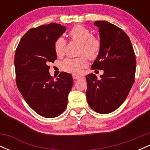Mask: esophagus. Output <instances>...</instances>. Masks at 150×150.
Returning a JSON list of instances; mask_svg holds the SVG:
<instances>
[{
	"label": "esophagus",
	"instance_id": "34e87169",
	"mask_svg": "<svg viewBox=\"0 0 150 150\" xmlns=\"http://www.w3.org/2000/svg\"><path fill=\"white\" fill-rule=\"evenodd\" d=\"M82 76V75H75V74H74L73 75V79H75V80H76V79H79V78H81Z\"/></svg>",
	"mask_w": 150,
	"mask_h": 150
}]
</instances>
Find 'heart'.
<instances>
[{
  "mask_svg": "<svg viewBox=\"0 0 150 150\" xmlns=\"http://www.w3.org/2000/svg\"><path fill=\"white\" fill-rule=\"evenodd\" d=\"M71 39L80 43L79 54L77 58H68L62 61L61 68L63 71L78 75L88 65V57L90 60L96 59L101 49V41L97 36L92 35V32L87 27L77 25L74 26L69 32ZM66 42L63 37H58L54 44V50L58 57L64 56Z\"/></svg>",
  "mask_w": 150,
  "mask_h": 150,
  "instance_id": "heart-1",
  "label": "heart"
}]
</instances>
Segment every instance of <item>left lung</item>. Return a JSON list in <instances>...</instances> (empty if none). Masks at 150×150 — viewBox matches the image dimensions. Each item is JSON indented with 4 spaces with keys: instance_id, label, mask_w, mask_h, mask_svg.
<instances>
[{
    "instance_id": "obj_1",
    "label": "left lung",
    "mask_w": 150,
    "mask_h": 150,
    "mask_svg": "<svg viewBox=\"0 0 150 150\" xmlns=\"http://www.w3.org/2000/svg\"><path fill=\"white\" fill-rule=\"evenodd\" d=\"M94 25L99 27L101 49L92 69L103 70L104 74L100 80L92 73L86 76V96L94 111L109 113L123 104L135 82V54L122 29L106 21H95Z\"/></svg>"
}]
</instances>
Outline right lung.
I'll use <instances>...</instances> for the list:
<instances>
[{
	"label": "right lung",
	"mask_w": 150,
	"mask_h": 150,
	"mask_svg": "<svg viewBox=\"0 0 150 150\" xmlns=\"http://www.w3.org/2000/svg\"><path fill=\"white\" fill-rule=\"evenodd\" d=\"M61 24L30 29L22 37L15 53L17 87L27 104L45 118H55L65 111L73 87V77L61 72L53 80L49 63L57 59L54 44L65 32Z\"/></svg>",
	"instance_id": "add662e5"
}]
</instances>
